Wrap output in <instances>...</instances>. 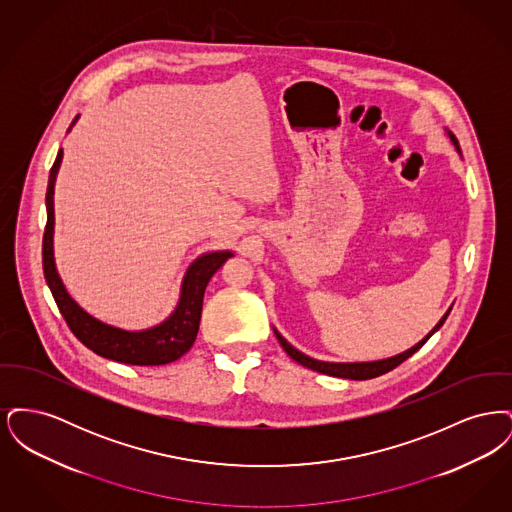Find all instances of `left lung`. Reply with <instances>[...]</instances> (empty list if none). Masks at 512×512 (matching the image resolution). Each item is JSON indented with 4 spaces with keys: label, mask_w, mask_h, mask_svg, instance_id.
Masks as SVG:
<instances>
[{
    "label": "left lung",
    "mask_w": 512,
    "mask_h": 512,
    "mask_svg": "<svg viewBox=\"0 0 512 512\" xmlns=\"http://www.w3.org/2000/svg\"><path fill=\"white\" fill-rule=\"evenodd\" d=\"M447 132V136H449V140H451V144L455 146L457 149V153L461 155V147H459V140L455 138V134L453 132H449V130H445ZM451 309L453 307H449L447 309V313L443 315V317L439 318L438 324L422 338V340L418 341L416 345H413L411 349H407V351H403V353H399V355H393V357H388V359H380V361H368V363H328V361H318V359H313V357H309V355H305V353H301L299 349H295L292 343H288V340L274 328V334H276V338L280 341V345L284 347V351L292 357L295 363H299V365L307 366V368H311V370H315V372H320V374H328V376H336V378H347V380H370V378H376V376H382V374H386V372H390L393 370L395 366L401 365L403 361H407L411 355H414L426 341L430 340L436 332H438L439 328L443 326V322H445V318L447 315L451 313Z\"/></svg>",
    "instance_id": "left-lung-1"
}]
</instances>
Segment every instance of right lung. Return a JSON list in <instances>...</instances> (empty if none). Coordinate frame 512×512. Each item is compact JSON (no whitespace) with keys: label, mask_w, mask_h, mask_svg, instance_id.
Wrapping results in <instances>:
<instances>
[{"label":"right lung","mask_w":512,"mask_h":512,"mask_svg":"<svg viewBox=\"0 0 512 512\" xmlns=\"http://www.w3.org/2000/svg\"><path fill=\"white\" fill-rule=\"evenodd\" d=\"M76 121L78 117L74 119L73 124ZM61 161H63V149H59L57 159L49 171L48 194H46L48 224H46L44 244H42L44 276L61 315L67 320L74 336L88 349L98 353L99 357L124 363V365L138 366L169 365L172 361L180 359L194 345L195 336L199 330V320H201V309H203V295L209 280L230 257H234V253L224 249V251H209L199 255L184 274L180 297L174 311L163 322L146 330H124L113 324L101 322L99 318L92 317L74 301L55 267L53 194H55V180H57Z\"/></svg>","instance_id":"add662e5"}]
</instances>
